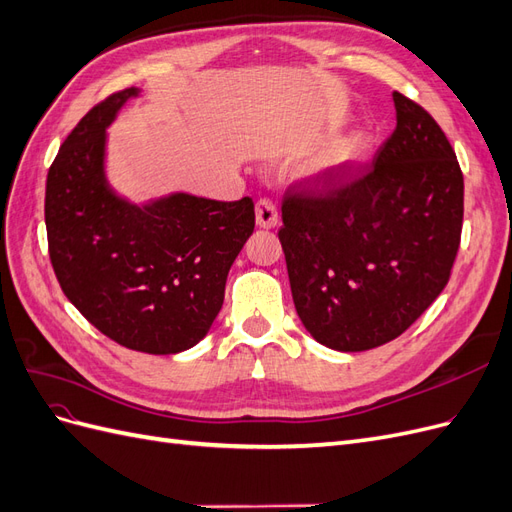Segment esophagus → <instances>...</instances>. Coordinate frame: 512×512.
Segmentation results:
<instances>
[{"mask_svg":"<svg viewBox=\"0 0 512 512\" xmlns=\"http://www.w3.org/2000/svg\"><path fill=\"white\" fill-rule=\"evenodd\" d=\"M256 224H258V228H275L277 226V209L271 200L262 198L256 203Z\"/></svg>","mask_w":512,"mask_h":512,"instance_id":"esophagus-1","label":"esophagus"}]
</instances>
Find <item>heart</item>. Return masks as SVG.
Segmentation results:
<instances>
[{"instance_id":"1","label":"heart","mask_w":512,"mask_h":512,"mask_svg":"<svg viewBox=\"0 0 512 512\" xmlns=\"http://www.w3.org/2000/svg\"><path fill=\"white\" fill-rule=\"evenodd\" d=\"M371 156V138L367 132L356 130L337 138L309 164L307 179L318 194L342 192L354 177L361 173Z\"/></svg>"}]
</instances>
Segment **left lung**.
Returning <instances> with one entry per match:
<instances>
[{"label":"left lung","instance_id":"1","mask_svg":"<svg viewBox=\"0 0 512 512\" xmlns=\"http://www.w3.org/2000/svg\"><path fill=\"white\" fill-rule=\"evenodd\" d=\"M397 128L342 192H288L280 241L307 333L339 352L399 337L451 277L463 222L455 151L423 106L393 91Z\"/></svg>","mask_w":512,"mask_h":512}]
</instances>
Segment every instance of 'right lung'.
<instances>
[{
  "instance_id": "right-lung-1",
  "label": "right lung",
  "mask_w": 512,
  "mask_h": 512,
  "mask_svg": "<svg viewBox=\"0 0 512 512\" xmlns=\"http://www.w3.org/2000/svg\"><path fill=\"white\" fill-rule=\"evenodd\" d=\"M141 89L91 108L46 177L44 222L57 282L113 342L177 354L203 339L232 262L254 232V203L173 192L130 203L106 177L108 128Z\"/></svg>"
}]
</instances>
